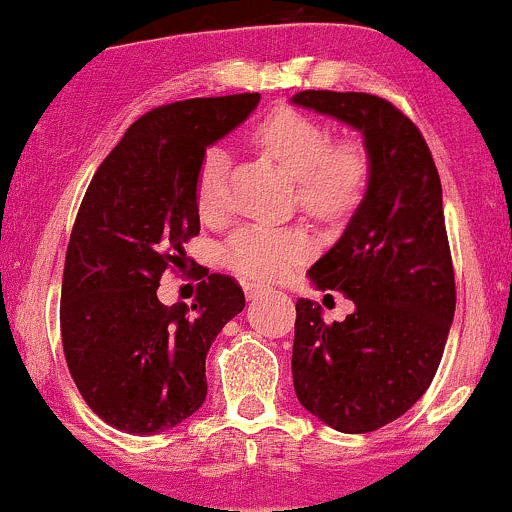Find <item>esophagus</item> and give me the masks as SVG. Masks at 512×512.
Here are the masks:
<instances>
[{
	"instance_id": "1",
	"label": "esophagus",
	"mask_w": 512,
	"mask_h": 512,
	"mask_svg": "<svg viewBox=\"0 0 512 512\" xmlns=\"http://www.w3.org/2000/svg\"><path fill=\"white\" fill-rule=\"evenodd\" d=\"M258 293H263V286H258V283H249V286H246V298H256Z\"/></svg>"
}]
</instances>
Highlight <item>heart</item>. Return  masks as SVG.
Returning a JSON list of instances; mask_svg holds the SVG:
<instances>
[{
	"mask_svg": "<svg viewBox=\"0 0 512 512\" xmlns=\"http://www.w3.org/2000/svg\"><path fill=\"white\" fill-rule=\"evenodd\" d=\"M256 141L296 181V199L316 219H338L361 199L368 181V156L358 144H333L326 124L298 111H276L256 129ZM226 169L221 146L204 154L196 176V206L204 219L226 211ZM311 239L298 229L251 224L226 241V263L258 281L281 278L311 256Z\"/></svg>",
	"mask_w": 512,
	"mask_h": 512,
	"instance_id": "1",
	"label": "heart"
}]
</instances>
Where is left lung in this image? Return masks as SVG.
Here are the masks:
<instances>
[{
  "mask_svg": "<svg viewBox=\"0 0 512 512\" xmlns=\"http://www.w3.org/2000/svg\"><path fill=\"white\" fill-rule=\"evenodd\" d=\"M291 104L361 131L366 194L341 239L311 268L318 291L353 301L346 321L296 301L293 388L341 433L401 418L433 381L455 313L443 189L426 139L403 111L363 91H298Z\"/></svg>",
  "mask_w": 512,
  "mask_h": 512,
  "instance_id": "1",
  "label": "left lung"
}]
</instances>
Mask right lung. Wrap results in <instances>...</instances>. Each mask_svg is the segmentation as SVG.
I'll return each instance as SVG.
<instances>
[{"instance_id":"add662e5","label":"right lung","mask_w":512,"mask_h":512,"mask_svg":"<svg viewBox=\"0 0 512 512\" xmlns=\"http://www.w3.org/2000/svg\"><path fill=\"white\" fill-rule=\"evenodd\" d=\"M261 94L159 106L126 129L86 189L62 281V343L86 406L104 423L154 435L206 398V353L244 311L239 283L211 273L191 306L156 298L199 234L196 176L206 149L244 124Z\"/></svg>"}]
</instances>
